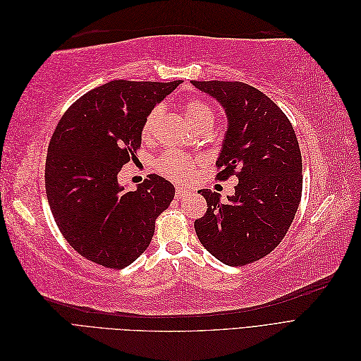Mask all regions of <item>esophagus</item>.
Returning a JSON list of instances; mask_svg holds the SVG:
<instances>
[{"mask_svg":"<svg viewBox=\"0 0 361 361\" xmlns=\"http://www.w3.org/2000/svg\"><path fill=\"white\" fill-rule=\"evenodd\" d=\"M188 192H190V190L182 188V187H176V190H174V194H176L178 199H183Z\"/></svg>","mask_w":361,"mask_h":361,"instance_id":"34e87169","label":"esophagus"}]
</instances>
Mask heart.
Here are the masks:
<instances>
[{"instance_id":"obj_1","label":"heart","mask_w":361,"mask_h":361,"mask_svg":"<svg viewBox=\"0 0 361 361\" xmlns=\"http://www.w3.org/2000/svg\"><path fill=\"white\" fill-rule=\"evenodd\" d=\"M183 113L187 116L188 122L195 129L203 125H212L214 123V113L203 99L199 97H191L187 102L183 104ZM162 114V106L157 105L150 108L147 114L143 118V123H141L140 135L145 141L154 140L157 126ZM155 167L164 176H167L173 180H185L188 179L194 169H195V159L185 157L179 152H167V154L161 155L155 161Z\"/></svg>"}]
</instances>
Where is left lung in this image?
I'll use <instances>...</instances> for the list:
<instances>
[{
  "mask_svg": "<svg viewBox=\"0 0 361 361\" xmlns=\"http://www.w3.org/2000/svg\"><path fill=\"white\" fill-rule=\"evenodd\" d=\"M226 108L224 145L216 179H239L235 194L220 202L200 190L206 214L194 221L202 245L231 267L265 257L288 233L302 191V161L286 114L267 94L239 81H192Z\"/></svg>",
  "mask_w": 361,
  "mask_h": 361,
  "instance_id": "1",
  "label": "left lung"
}]
</instances>
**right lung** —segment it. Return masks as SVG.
I'll use <instances>...</instances> for the list:
<instances>
[{"mask_svg":"<svg viewBox=\"0 0 361 361\" xmlns=\"http://www.w3.org/2000/svg\"><path fill=\"white\" fill-rule=\"evenodd\" d=\"M180 84L116 80L87 92L63 114L48 146L47 197L61 235L87 260L122 269L145 253L174 187L149 174L135 191L117 174L137 159L150 108Z\"/></svg>","mask_w":361,"mask_h":361,"instance_id":"right-lung-1","label":"right lung"}]
</instances>
